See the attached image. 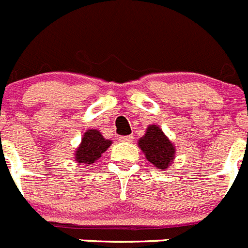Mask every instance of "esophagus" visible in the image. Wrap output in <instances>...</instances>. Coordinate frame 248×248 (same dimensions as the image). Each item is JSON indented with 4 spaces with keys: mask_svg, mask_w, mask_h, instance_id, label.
<instances>
[{
    "mask_svg": "<svg viewBox=\"0 0 248 248\" xmlns=\"http://www.w3.org/2000/svg\"><path fill=\"white\" fill-rule=\"evenodd\" d=\"M133 135H126V136H122V138H120V140H122V141H124V142H131L133 141Z\"/></svg>",
    "mask_w": 248,
    "mask_h": 248,
    "instance_id": "esophagus-1",
    "label": "esophagus"
}]
</instances>
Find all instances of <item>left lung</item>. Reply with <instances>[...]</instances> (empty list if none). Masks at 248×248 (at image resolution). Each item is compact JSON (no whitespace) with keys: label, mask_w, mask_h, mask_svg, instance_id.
Masks as SVG:
<instances>
[{"label":"left lung","mask_w":248,"mask_h":248,"mask_svg":"<svg viewBox=\"0 0 248 248\" xmlns=\"http://www.w3.org/2000/svg\"><path fill=\"white\" fill-rule=\"evenodd\" d=\"M145 157L158 170H167L173 163L176 147L158 125L147 126L145 135L138 142Z\"/></svg>","instance_id":"obj_1"}]
</instances>
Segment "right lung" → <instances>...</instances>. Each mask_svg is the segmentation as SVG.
<instances>
[{
	"label": "right lung",
	"mask_w": 248,
	"mask_h": 248,
	"mask_svg": "<svg viewBox=\"0 0 248 248\" xmlns=\"http://www.w3.org/2000/svg\"><path fill=\"white\" fill-rule=\"evenodd\" d=\"M110 145L112 140L103 138L101 131L97 129H88L83 134L81 144L75 151V161L85 166L93 165Z\"/></svg>",
	"instance_id": "add662e5"
}]
</instances>
